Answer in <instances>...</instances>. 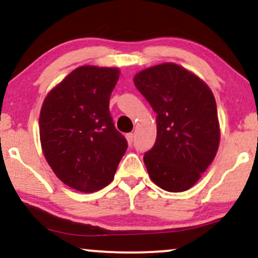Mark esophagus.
<instances>
[{
  "label": "esophagus",
  "instance_id": "1",
  "mask_svg": "<svg viewBox=\"0 0 258 258\" xmlns=\"http://www.w3.org/2000/svg\"><path fill=\"white\" fill-rule=\"evenodd\" d=\"M126 139H127V142H128L130 146H132V143H133V133H127Z\"/></svg>",
  "mask_w": 258,
  "mask_h": 258
}]
</instances>
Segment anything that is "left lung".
Masks as SVG:
<instances>
[{"label":"left lung","mask_w":258,"mask_h":258,"mask_svg":"<svg viewBox=\"0 0 258 258\" xmlns=\"http://www.w3.org/2000/svg\"><path fill=\"white\" fill-rule=\"evenodd\" d=\"M156 112V141L144 154L148 173L171 193L188 190L217 153L220 123L211 90L173 63L148 68L133 79Z\"/></svg>","instance_id":"left-lung-1"}]
</instances>
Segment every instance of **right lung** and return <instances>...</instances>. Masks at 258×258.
<instances>
[{
  "instance_id": "obj_1",
  "label": "right lung",
  "mask_w": 258,
  "mask_h": 258,
  "mask_svg": "<svg viewBox=\"0 0 258 258\" xmlns=\"http://www.w3.org/2000/svg\"><path fill=\"white\" fill-rule=\"evenodd\" d=\"M119 75L116 68L80 67L47 94L41 108L44 158L61 182L82 193L108 185L127 150L109 111Z\"/></svg>"
}]
</instances>
